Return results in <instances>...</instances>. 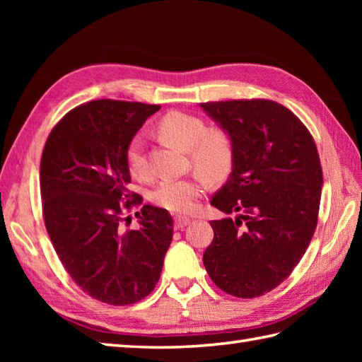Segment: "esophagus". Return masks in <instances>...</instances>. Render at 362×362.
I'll list each match as a JSON object with an SVG mask.
<instances>
[{"label": "esophagus", "mask_w": 362, "mask_h": 362, "mask_svg": "<svg viewBox=\"0 0 362 362\" xmlns=\"http://www.w3.org/2000/svg\"><path fill=\"white\" fill-rule=\"evenodd\" d=\"M191 222V219L189 218H185V216H175L174 218V226H175V228H183V227H187L188 224Z\"/></svg>", "instance_id": "obj_1"}]
</instances>
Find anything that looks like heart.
Returning <instances> with one entry per match:
<instances>
[{"label": "heart", "mask_w": 362, "mask_h": 362, "mask_svg": "<svg viewBox=\"0 0 362 362\" xmlns=\"http://www.w3.org/2000/svg\"><path fill=\"white\" fill-rule=\"evenodd\" d=\"M158 132L168 141L189 151L191 165L211 182H221L232 173L235 161L233 138L226 129H206L205 121L187 112H169L158 122ZM129 171L136 179L149 175L148 160L144 156L143 140L135 136L126 151ZM200 174L180 180H163L153 189L152 202L171 213H189L206 189V182Z\"/></svg>", "instance_id": "1"}]
</instances>
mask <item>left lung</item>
<instances>
[{"label": "left lung", "instance_id": "1", "mask_svg": "<svg viewBox=\"0 0 362 362\" xmlns=\"http://www.w3.org/2000/svg\"><path fill=\"white\" fill-rule=\"evenodd\" d=\"M232 135L235 161L211 199L227 214L211 221L204 266L219 289L253 298L279 286L305 255L317 227L319 152L310 130L271 99L202 103Z\"/></svg>", "mask_w": 362, "mask_h": 362}]
</instances>
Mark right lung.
<instances>
[{"mask_svg":"<svg viewBox=\"0 0 362 362\" xmlns=\"http://www.w3.org/2000/svg\"><path fill=\"white\" fill-rule=\"evenodd\" d=\"M160 105L98 99L74 107L52 127L40 161L46 232L78 286L99 302L124 306L149 296L173 241V218L143 205L140 228L121 230L143 204L129 191L126 151Z\"/></svg>","mask_w":362,"mask_h":362,"instance_id":"1","label":"right lung"}]
</instances>
